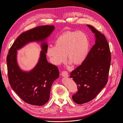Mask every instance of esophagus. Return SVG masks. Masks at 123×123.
I'll return each mask as SVG.
<instances>
[{"mask_svg": "<svg viewBox=\"0 0 123 123\" xmlns=\"http://www.w3.org/2000/svg\"><path fill=\"white\" fill-rule=\"evenodd\" d=\"M62 75L64 77H68L69 76V74L67 71H63L62 72Z\"/></svg>", "mask_w": 123, "mask_h": 123, "instance_id": "34e87169", "label": "esophagus"}]
</instances>
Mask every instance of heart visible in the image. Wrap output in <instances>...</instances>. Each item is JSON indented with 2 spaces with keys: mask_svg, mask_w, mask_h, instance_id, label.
<instances>
[{
  "mask_svg": "<svg viewBox=\"0 0 123 123\" xmlns=\"http://www.w3.org/2000/svg\"><path fill=\"white\" fill-rule=\"evenodd\" d=\"M89 49L87 36L80 31H68L58 37L55 46H50L47 54L52 62L58 65L66 59L74 65H80L87 58Z\"/></svg>",
  "mask_w": 123,
  "mask_h": 123,
  "instance_id": "obj_1",
  "label": "heart"
}]
</instances>
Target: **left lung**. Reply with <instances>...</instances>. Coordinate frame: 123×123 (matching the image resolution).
Masks as SVG:
<instances>
[{"label": "left lung", "instance_id": "8db88e82", "mask_svg": "<svg viewBox=\"0 0 123 123\" xmlns=\"http://www.w3.org/2000/svg\"><path fill=\"white\" fill-rule=\"evenodd\" d=\"M94 33L95 43L85 61L70 73L78 91L72 95L73 101L83 104L94 99L105 86L108 79L111 53L107 40L102 33L87 25Z\"/></svg>", "mask_w": 123, "mask_h": 123}]
</instances>
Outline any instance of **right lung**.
<instances>
[{
	"label": "right lung",
	"mask_w": 123,
	"mask_h": 123,
	"mask_svg": "<svg viewBox=\"0 0 123 123\" xmlns=\"http://www.w3.org/2000/svg\"><path fill=\"white\" fill-rule=\"evenodd\" d=\"M54 29V25H40L22 33L13 43L7 55L8 75L11 87L25 102L31 105L43 106L49 100L51 86L59 77V70L57 66L47 61L46 43H42L43 50L39 61L29 72L23 71L18 67L16 51L29 42H43Z\"/></svg>",
	"instance_id": "add662e5"
}]
</instances>
